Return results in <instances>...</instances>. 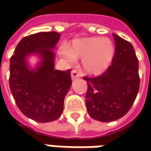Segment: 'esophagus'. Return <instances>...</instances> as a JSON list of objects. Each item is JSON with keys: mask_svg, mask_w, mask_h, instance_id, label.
Listing matches in <instances>:
<instances>
[{"mask_svg": "<svg viewBox=\"0 0 151 151\" xmlns=\"http://www.w3.org/2000/svg\"><path fill=\"white\" fill-rule=\"evenodd\" d=\"M70 76H71V79H72V80H75V79L80 77V74H79L76 70H72V72H71V74H70Z\"/></svg>", "mask_w": 151, "mask_h": 151, "instance_id": "esophagus-1", "label": "esophagus"}]
</instances>
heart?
<instances>
[{
    "label": "heart",
    "mask_w": 151,
    "mask_h": 151,
    "mask_svg": "<svg viewBox=\"0 0 151 151\" xmlns=\"http://www.w3.org/2000/svg\"><path fill=\"white\" fill-rule=\"evenodd\" d=\"M60 55L69 62L82 60L84 73L91 76H101L111 66L115 48L109 38L88 37L72 41L70 48L62 46Z\"/></svg>",
    "instance_id": "b5f03b06"
}]
</instances>
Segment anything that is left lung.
Masks as SVG:
<instances>
[{
  "instance_id": "left-lung-1",
  "label": "left lung",
  "mask_w": 151,
  "mask_h": 151,
  "mask_svg": "<svg viewBox=\"0 0 151 151\" xmlns=\"http://www.w3.org/2000/svg\"><path fill=\"white\" fill-rule=\"evenodd\" d=\"M115 55L113 64L100 76L84 77L87 82L86 109L100 122H112L130 109L139 89V61L133 45L114 34Z\"/></svg>"
}]
</instances>
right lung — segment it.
<instances>
[{
    "label": "right lung",
    "instance_id": "right-lung-1",
    "mask_svg": "<svg viewBox=\"0 0 151 151\" xmlns=\"http://www.w3.org/2000/svg\"><path fill=\"white\" fill-rule=\"evenodd\" d=\"M56 32H42L23 38L10 60L9 86L20 111L39 123L58 119L64 109V100L72 81L70 70L55 69L53 52L60 40ZM40 60L34 67L31 56Z\"/></svg>",
    "mask_w": 151,
    "mask_h": 151
}]
</instances>
